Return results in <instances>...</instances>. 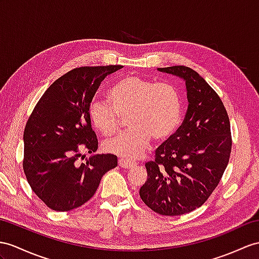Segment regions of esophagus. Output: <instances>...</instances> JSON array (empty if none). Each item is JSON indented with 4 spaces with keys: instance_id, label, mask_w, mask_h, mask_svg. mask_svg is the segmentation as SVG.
Segmentation results:
<instances>
[{
    "instance_id": "1",
    "label": "esophagus",
    "mask_w": 259,
    "mask_h": 259,
    "mask_svg": "<svg viewBox=\"0 0 259 259\" xmlns=\"http://www.w3.org/2000/svg\"><path fill=\"white\" fill-rule=\"evenodd\" d=\"M118 165L121 166V167H123V168L128 169V168H133L136 165V162L127 160V159H119L118 160Z\"/></svg>"
}]
</instances>
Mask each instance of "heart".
<instances>
[{"mask_svg":"<svg viewBox=\"0 0 259 259\" xmlns=\"http://www.w3.org/2000/svg\"><path fill=\"white\" fill-rule=\"evenodd\" d=\"M109 104L93 101L89 117L93 127L106 137L114 135L119 118L128 115L131 128L104 143V149L122 158L142 156L151 137L166 140L177 130L181 118L180 94L169 82H154L140 75L118 80L108 91Z\"/></svg>","mask_w":259,"mask_h":259,"instance_id":"heart-1","label":"heart"}]
</instances>
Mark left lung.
<instances>
[{"label": "left lung", "mask_w": 259, "mask_h": 259, "mask_svg": "<svg viewBox=\"0 0 259 259\" xmlns=\"http://www.w3.org/2000/svg\"><path fill=\"white\" fill-rule=\"evenodd\" d=\"M158 71L184 80L188 109L182 125L145 163L147 180L140 189L144 203L161 215H181L202 205L219 185L232 149L231 126L222 101L191 68Z\"/></svg>", "instance_id": "obj_1"}]
</instances>
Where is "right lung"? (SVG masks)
Returning <instances> with one entry per match:
<instances>
[{
  "mask_svg": "<svg viewBox=\"0 0 259 259\" xmlns=\"http://www.w3.org/2000/svg\"><path fill=\"white\" fill-rule=\"evenodd\" d=\"M121 66L81 67L57 79L36 104L24 131V172L30 188L55 211H70L96 193L103 175L117 166L112 154H94L97 135L89 108L106 75ZM84 148L92 156L79 159Z\"/></svg>",
  "mask_w": 259,
  "mask_h": 259,
  "instance_id": "right-lung-1",
  "label": "right lung"
}]
</instances>
